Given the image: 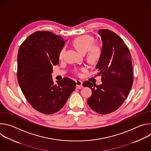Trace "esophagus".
Instances as JSON below:
<instances>
[{
	"label": "esophagus",
	"mask_w": 151,
	"mask_h": 151,
	"mask_svg": "<svg viewBox=\"0 0 151 151\" xmlns=\"http://www.w3.org/2000/svg\"><path fill=\"white\" fill-rule=\"evenodd\" d=\"M76 88L77 89H82L83 88L82 82L81 81H76Z\"/></svg>",
	"instance_id": "34e87169"
}]
</instances>
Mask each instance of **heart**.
Here are the masks:
<instances>
[{"label":"heart","instance_id":"obj_1","mask_svg":"<svg viewBox=\"0 0 151 151\" xmlns=\"http://www.w3.org/2000/svg\"><path fill=\"white\" fill-rule=\"evenodd\" d=\"M94 38L90 35H83L75 39L73 41V45L77 50L81 53L85 54L87 52V58L91 63H97L100 58L101 55V48L97 45H93L94 43ZM65 53V48H63L59 52V58L62 60ZM85 68L81 69H76L73 72L76 75H80L81 71L86 70Z\"/></svg>","mask_w":151,"mask_h":151}]
</instances>
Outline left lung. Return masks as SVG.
<instances>
[{"label": "left lung", "mask_w": 151, "mask_h": 151, "mask_svg": "<svg viewBox=\"0 0 151 151\" xmlns=\"http://www.w3.org/2000/svg\"><path fill=\"white\" fill-rule=\"evenodd\" d=\"M103 47L96 68L101 84L96 85L87 81L83 87L91 89L87 103L97 113H112L122 105L132 87L133 70L131 54L123 40L108 29L99 30Z\"/></svg>", "instance_id": "1"}]
</instances>
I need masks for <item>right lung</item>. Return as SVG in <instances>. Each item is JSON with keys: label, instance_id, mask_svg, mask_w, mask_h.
Instances as JSON below:
<instances>
[{"label": "right lung", "instance_id": "1", "mask_svg": "<svg viewBox=\"0 0 151 151\" xmlns=\"http://www.w3.org/2000/svg\"><path fill=\"white\" fill-rule=\"evenodd\" d=\"M65 41L47 31H37L21 45L17 57V79L27 101L37 111L51 115L59 111L75 90L76 82L64 78L54 83L52 67L59 63Z\"/></svg>", "mask_w": 151, "mask_h": 151}]
</instances>
